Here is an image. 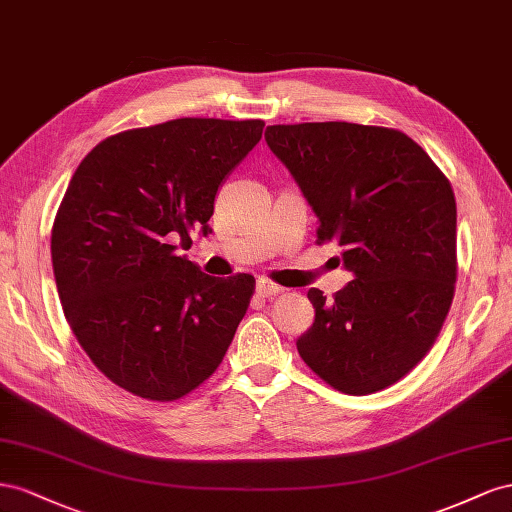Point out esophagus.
<instances>
[{"mask_svg": "<svg viewBox=\"0 0 512 512\" xmlns=\"http://www.w3.org/2000/svg\"><path fill=\"white\" fill-rule=\"evenodd\" d=\"M279 294H283V287L281 285L272 283L270 279H259L257 281V296H261V298H274V296H279Z\"/></svg>", "mask_w": 512, "mask_h": 512, "instance_id": "1", "label": "esophagus"}]
</instances>
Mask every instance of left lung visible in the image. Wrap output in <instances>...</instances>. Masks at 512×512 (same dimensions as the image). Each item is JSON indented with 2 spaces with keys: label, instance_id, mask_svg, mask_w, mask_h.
Masks as SVG:
<instances>
[{
  "label": "left lung",
  "instance_id": "left-lung-1",
  "mask_svg": "<svg viewBox=\"0 0 512 512\" xmlns=\"http://www.w3.org/2000/svg\"><path fill=\"white\" fill-rule=\"evenodd\" d=\"M270 150L317 214V244L337 242L356 279L306 298L313 326L298 354L345 394L397 384L427 356L457 281V203L446 175L401 130L349 122L276 124Z\"/></svg>",
  "mask_w": 512,
  "mask_h": 512
}]
</instances>
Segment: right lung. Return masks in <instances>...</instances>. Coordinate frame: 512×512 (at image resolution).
<instances>
[{"instance_id": "obj_1", "label": "right lung", "mask_w": 512, "mask_h": 512, "mask_svg": "<svg viewBox=\"0 0 512 512\" xmlns=\"http://www.w3.org/2000/svg\"><path fill=\"white\" fill-rule=\"evenodd\" d=\"M261 120L180 118L100 141L66 188L51 229L57 294L94 367L148 401H178L223 362L255 279L203 274L180 257L210 231L225 175Z\"/></svg>"}]
</instances>
